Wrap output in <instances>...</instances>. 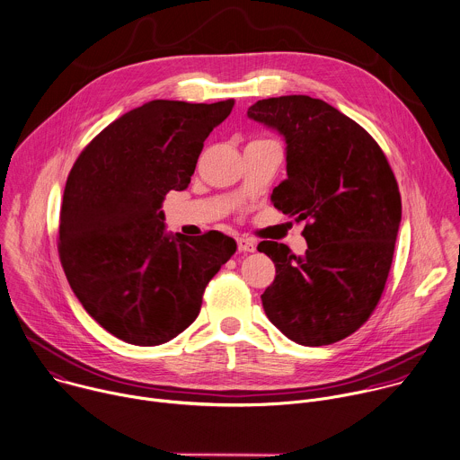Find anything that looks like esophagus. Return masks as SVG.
Here are the masks:
<instances>
[{"label":"esophagus","instance_id":"1","mask_svg":"<svg viewBox=\"0 0 460 460\" xmlns=\"http://www.w3.org/2000/svg\"><path fill=\"white\" fill-rule=\"evenodd\" d=\"M238 243V251L242 252H252L256 249V243L251 238H236Z\"/></svg>","mask_w":460,"mask_h":460}]
</instances>
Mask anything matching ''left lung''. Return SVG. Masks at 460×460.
Wrapping results in <instances>:
<instances>
[{"mask_svg": "<svg viewBox=\"0 0 460 460\" xmlns=\"http://www.w3.org/2000/svg\"><path fill=\"white\" fill-rule=\"evenodd\" d=\"M247 115L287 142V179L274 208L305 222L309 249L258 245L276 267L261 294L267 318L305 347L331 345L372 316L392 267L401 195L379 144L356 120L309 95L254 102Z\"/></svg>", "mask_w": 460, "mask_h": 460, "instance_id": "left-lung-1", "label": "left lung"}]
</instances>
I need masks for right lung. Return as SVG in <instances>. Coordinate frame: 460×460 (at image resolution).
Instances as JSON below:
<instances>
[{"mask_svg": "<svg viewBox=\"0 0 460 460\" xmlns=\"http://www.w3.org/2000/svg\"><path fill=\"white\" fill-rule=\"evenodd\" d=\"M233 99L149 101L108 124L75 161L58 251L84 311L115 338L161 345L199 316L209 279L234 254L218 231L166 234L163 202L191 182L204 140Z\"/></svg>", "mask_w": 460, "mask_h": 460, "instance_id": "add662e5", "label": "right lung"}]
</instances>
